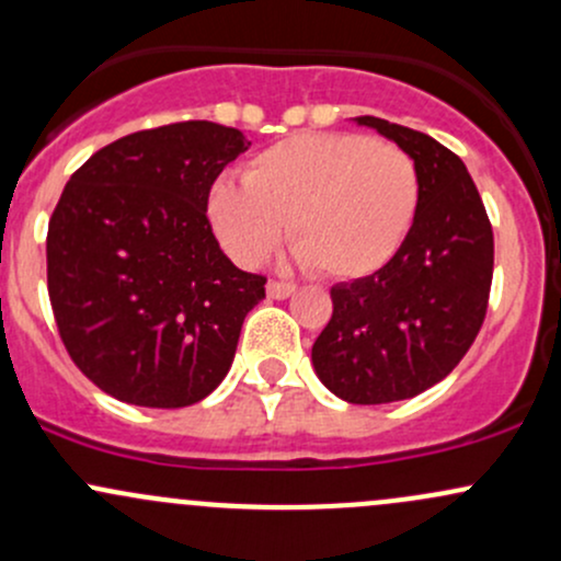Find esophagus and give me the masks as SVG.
<instances>
[{"label": "esophagus", "mask_w": 561, "mask_h": 561, "mask_svg": "<svg viewBox=\"0 0 561 561\" xmlns=\"http://www.w3.org/2000/svg\"><path fill=\"white\" fill-rule=\"evenodd\" d=\"M266 293H268V298L285 300V298H290V295L295 293V287L287 285V282H274V279H271L268 285H266Z\"/></svg>", "instance_id": "obj_1"}]
</instances>
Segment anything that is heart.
Instances as JSON below:
<instances>
[{
    "label": "heart",
    "mask_w": 561,
    "mask_h": 561,
    "mask_svg": "<svg viewBox=\"0 0 561 561\" xmlns=\"http://www.w3.org/2000/svg\"><path fill=\"white\" fill-rule=\"evenodd\" d=\"M242 183L215 181L207 218L237 263L255 266L287 224L300 263L332 279L378 274L408 242L421 172L393 144L356 133H306L250 159Z\"/></svg>",
    "instance_id": "b5f03b06"
}]
</instances>
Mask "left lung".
Returning <instances> with one entry per match:
<instances>
[{"label":"left lung","mask_w":561,"mask_h":561,"mask_svg":"<svg viewBox=\"0 0 561 561\" xmlns=\"http://www.w3.org/2000/svg\"><path fill=\"white\" fill-rule=\"evenodd\" d=\"M415 159L421 210L378 274L330 290L332 319L313 341L319 380L351 404L417 397L455 370L488 313L492 226L469 170L426 133L356 116Z\"/></svg>","instance_id":"1"}]
</instances>
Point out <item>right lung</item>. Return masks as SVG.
Instances as JSON below:
<instances>
[{
	"instance_id": "add662e5",
	"label": "right lung",
	"mask_w": 561,
	"mask_h": 561,
	"mask_svg": "<svg viewBox=\"0 0 561 561\" xmlns=\"http://www.w3.org/2000/svg\"><path fill=\"white\" fill-rule=\"evenodd\" d=\"M250 140L178 122L103 146L66 183L47 229L58 332L101 391L175 410L220 386L266 276L220 250L207 194Z\"/></svg>"
}]
</instances>
